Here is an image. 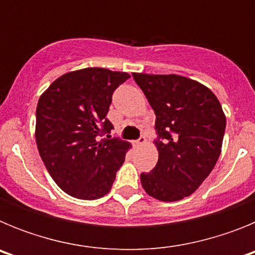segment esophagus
<instances>
[{"label":"esophagus","instance_id":"esophagus-1","mask_svg":"<svg viewBox=\"0 0 255 255\" xmlns=\"http://www.w3.org/2000/svg\"><path fill=\"white\" fill-rule=\"evenodd\" d=\"M145 141H147V138H145V135H140V138L136 140V144L138 145H144L145 144Z\"/></svg>","mask_w":255,"mask_h":255}]
</instances>
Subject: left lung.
Instances as JSON below:
<instances>
[{
    "mask_svg": "<svg viewBox=\"0 0 255 255\" xmlns=\"http://www.w3.org/2000/svg\"><path fill=\"white\" fill-rule=\"evenodd\" d=\"M155 114L158 162L140 175L147 194L175 202L193 194L220 157L226 117L203 84L175 75L132 74Z\"/></svg>",
    "mask_w": 255,
    "mask_h": 255,
    "instance_id": "1",
    "label": "left lung"
}]
</instances>
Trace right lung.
<instances>
[{
    "label": "right lung",
    "mask_w": 255,
    "mask_h": 255,
    "mask_svg": "<svg viewBox=\"0 0 255 255\" xmlns=\"http://www.w3.org/2000/svg\"><path fill=\"white\" fill-rule=\"evenodd\" d=\"M130 78L88 67L60 76L40 96L35 141L51 177L74 198L93 200L111 190L129 141L111 138L107 112L115 89ZM107 134L108 139H101Z\"/></svg>",
    "instance_id": "add662e5"
}]
</instances>
